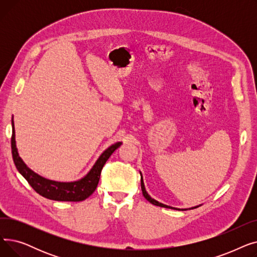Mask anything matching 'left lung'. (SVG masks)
<instances>
[{"mask_svg":"<svg viewBox=\"0 0 257 257\" xmlns=\"http://www.w3.org/2000/svg\"><path fill=\"white\" fill-rule=\"evenodd\" d=\"M141 173V172H140ZM141 185H142V192H143V195H144V197L150 202V203H152L153 205H156V206H160V207H165V208H171V209H176V210H187V208H176V207H172V206H169V205H166V204H163V203H160V202H158V201H156V200H154L153 198H151L150 197V195L147 193V191H146V188H145V184H144V180H143V176H142V173H141ZM200 205H198V206H194V207H192V208H188V209H194V208H197V207H199Z\"/></svg>","mask_w":257,"mask_h":257,"instance_id":"8db88e82","label":"left lung"}]
</instances>
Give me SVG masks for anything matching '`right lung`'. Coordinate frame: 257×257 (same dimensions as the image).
<instances>
[{"label": "right lung", "mask_w": 257, "mask_h": 257, "mask_svg": "<svg viewBox=\"0 0 257 257\" xmlns=\"http://www.w3.org/2000/svg\"><path fill=\"white\" fill-rule=\"evenodd\" d=\"M120 145L121 143L118 142L107 148L83 178L72 182H58L46 179L27 167L23 159L20 157L16 145V130L12 116L11 152L15 165L18 171L23 175V177L32 186L33 190L40 196L50 200L79 202L88 198L96 191L100 180L101 171L105 163Z\"/></svg>", "instance_id": "add662e5"}]
</instances>
